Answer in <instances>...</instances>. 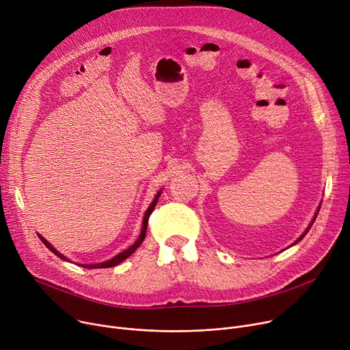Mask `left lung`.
Instances as JSON below:
<instances>
[{"label": "left lung", "mask_w": 350, "mask_h": 350, "mask_svg": "<svg viewBox=\"0 0 350 350\" xmlns=\"http://www.w3.org/2000/svg\"><path fill=\"white\" fill-rule=\"evenodd\" d=\"M319 208H321V204H319V206H318V208H317V211H315V216H314V217H312V220H311V223H310V224H308V227H307V228H306V231H304V232H303V234H301V235H300V238H299V239H295V243H294V244H293V245H295V244H297V243H300V241H301V239H303V238H304V235H306V234H307V232H308V231H310V228H311V227H312V224H314V221H315V219H317V216H318V211H319Z\"/></svg>", "instance_id": "8db88e82"}]
</instances>
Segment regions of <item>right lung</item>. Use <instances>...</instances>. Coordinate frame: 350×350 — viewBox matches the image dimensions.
Segmentation results:
<instances>
[{"instance_id":"obj_1","label":"right lung","mask_w":350,"mask_h":350,"mask_svg":"<svg viewBox=\"0 0 350 350\" xmlns=\"http://www.w3.org/2000/svg\"><path fill=\"white\" fill-rule=\"evenodd\" d=\"M161 192H163V189H159L158 192H157V195H155V198H154V200L151 202V204L148 206V208L146 210V213H144V217H143V226H142V231H140V235H139V238L136 239V243H134L131 247H129L127 250H124V251H122L120 254H118L116 256H113L112 259H109V260H105V262H99V263H77L78 266H83V267H87V269H100V267H113V266H116V265H119L120 262H123L124 259H127L134 251H136L140 245H142V243L144 241V238H146V231H147V223H148V217H150V214L152 213V210H154V207H155V204H157V202H158V198L161 196ZM39 235V238H40V241L42 243L53 252L55 254L56 256H59L60 259H63V260H67V262H70V259L67 258V256H64L63 254H60L55 247H53L50 243H47V241L40 235V234H38Z\"/></svg>"}]
</instances>
